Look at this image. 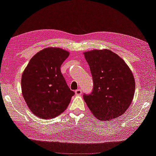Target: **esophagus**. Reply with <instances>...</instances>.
Instances as JSON below:
<instances>
[{"label": "esophagus", "mask_w": 156, "mask_h": 156, "mask_svg": "<svg viewBox=\"0 0 156 156\" xmlns=\"http://www.w3.org/2000/svg\"><path fill=\"white\" fill-rule=\"evenodd\" d=\"M75 93H76V94H77V95H80V94H82V90H81L80 89H78V90H76V91H75Z\"/></svg>", "instance_id": "obj_1"}]
</instances>
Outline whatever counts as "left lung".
Returning a JSON list of instances; mask_svg holds the SVG:
<instances>
[{"mask_svg": "<svg viewBox=\"0 0 156 156\" xmlns=\"http://www.w3.org/2000/svg\"><path fill=\"white\" fill-rule=\"evenodd\" d=\"M93 80L90 94L83 99L95 117L109 120L122 115L131 104L135 81L128 66L108 50L84 53Z\"/></svg>", "mask_w": 156, "mask_h": 156, "instance_id": "left-lung-1", "label": "left lung"}]
</instances>
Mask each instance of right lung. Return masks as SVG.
<instances>
[{"label":"right lung","mask_w":156,"mask_h":156,"mask_svg":"<svg viewBox=\"0 0 156 156\" xmlns=\"http://www.w3.org/2000/svg\"><path fill=\"white\" fill-rule=\"evenodd\" d=\"M69 55L58 48L44 49L31 58L22 74L23 97L39 118L51 119L64 112L75 94L60 69Z\"/></svg>","instance_id":"1"}]
</instances>
